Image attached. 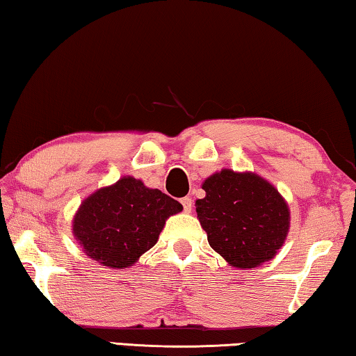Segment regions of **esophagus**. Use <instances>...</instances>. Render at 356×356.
Segmentation results:
<instances>
[{
	"label": "esophagus",
	"mask_w": 356,
	"mask_h": 356,
	"mask_svg": "<svg viewBox=\"0 0 356 356\" xmlns=\"http://www.w3.org/2000/svg\"><path fill=\"white\" fill-rule=\"evenodd\" d=\"M180 202H182V206H184V210L186 213H190L191 212V207H193V201H191V197H188V196H185V197H182V200H180Z\"/></svg>",
	"instance_id": "obj_1"
}]
</instances>
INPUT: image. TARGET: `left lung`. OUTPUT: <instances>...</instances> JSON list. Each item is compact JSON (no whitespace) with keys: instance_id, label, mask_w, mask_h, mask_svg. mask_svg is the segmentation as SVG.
Listing matches in <instances>:
<instances>
[{"instance_id":"left-lung-1","label":"left lung","mask_w":356,"mask_h":356,"mask_svg":"<svg viewBox=\"0 0 356 356\" xmlns=\"http://www.w3.org/2000/svg\"><path fill=\"white\" fill-rule=\"evenodd\" d=\"M196 213L209 245L232 267L252 268L284 243L291 212L278 190L254 172L221 170L204 180Z\"/></svg>"}]
</instances>
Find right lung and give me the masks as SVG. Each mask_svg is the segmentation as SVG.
Wrapping results in <instances>:
<instances>
[{
	"label": "right lung",
	"mask_w": 356,
	"mask_h": 356,
	"mask_svg": "<svg viewBox=\"0 0 356 356\" xmlns=\"http://www.w3.org/2000/svg\"><path fill=\"white\" fill-rule=\"evenodd\" d=\"M182 209L171 196L125 176L81 202L72 231L86 256L108 268H127L152 248L166 220Z\"/></svg>",
	"instance_id": "obj_1"
}]
</instances>
